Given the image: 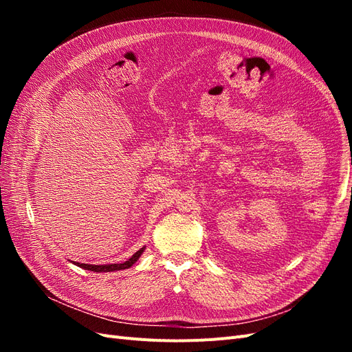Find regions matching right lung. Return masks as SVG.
<instances>
[{
    "label": "right lung",
    "instance_id": "add662e5",
    "mask_svg": "<svg viewBox=\"0 0 352 352\" xmlns=\"http://www.w3.org/2000/svg\"><path fill=\"white\" fill-rule=\"evenodd\" d=\"M145 247H142L140 251H136L132 257L124 261V263H120V264H102V265H97V264H83V263H76L74 261L73 264H76L78 267H82L85 270H91V272H98V273H102V272H116V270H124V269H129L132 267V265L140 260V257L142 255Z\"/></svg>",
    "mask_w": 352,
    "mask_h": 352
}]
</instances>
